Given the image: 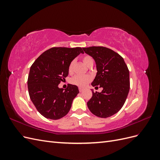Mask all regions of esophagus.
Masks as SVG:
<instances>
[{
	"label": "esophagus",
	"instance_id": "esophagus-1",
	"mask_svg": "<svg viewBox=\"0 0 160 160\" xmlns=\"http://www.w3.org/2000/svg\"><path fill=\"white\" fill-rule=\"evenodd\" d=\"M79 92H82V91H83V89H82V88H79Z\"/></svg>",
	"mask_w": 160,
	"mask_h": 160
}]
</instances>
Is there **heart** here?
<instances>
[{
    "label": "heart",
    "mask_w": 160,
    "mask_h": 160,
    "mask_svg": "<svg viewBox=\"0 0 160 160\" xmlns=\"http://www.w3.org/2000/svg\"><path fill=\"white\" fill-rule=\"evenodd\" d=\"M82 61L84 62V64L89 67L91 64H93V60L92 57L89 55H84L82 57ZM75 64V61H72L69 65L68 71L69 73H71L73 71V67ZM92 78L89 75H77L74 77H72L71 79V83L73 85H75L80 88H84L88 85L89 82L91 81Z\"/></svg>",
    "instance_id": "obj_1"
}]
</instances>
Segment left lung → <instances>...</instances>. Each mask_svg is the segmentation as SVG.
<instances>
[{
  "instance_id": "obj_1",
  "label": "left lung",
  "mask_w": 160,
  "mask_h": 160,
  "mask_svg": "<svg viewBox=\"0 0 160 160\" xmlns=\"http://www.w3.org/2000/svg\"><path fill=\"white\" fill-rule=\"evenodd\" d=\"M83 49L96 63L98 72L92 86L103 88L101 93L93 90L88 107L98 117H110L122 109L127 99L130 86L128 66L122 56L107 47H90Z\"/></svg>"
}]
</instances>
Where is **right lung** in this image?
<instances>
[{"mask_svg": "<svg viewBox=\"0 0 160 160\" xmlns=\"http://www.w3.org/2000/svg\"><path fill=\"white\" fill-rule=\"evenodd\" d=\"M80 53L81 47H52L38 57L31 67L28 77V94L32 103L47 119L63 118L79 93L76 85L69 84L64 90L59 84L69 74L70 62Z\"/></svg>", "mask_w": 160, "mask_h": 160, "instance_id": "obj_1", "label": "right lung"}]
</instances>
